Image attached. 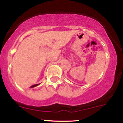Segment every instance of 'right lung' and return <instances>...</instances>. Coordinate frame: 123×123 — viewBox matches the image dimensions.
<instances>
[{"label":"right lung","instance_id":"1","mask_svg":"<svg viewBox=\"0 0 123 123\" xmlns=\"http://www.w3.org/2000/svg\"><path fill=\"white\" fill-rule=\"evenodd\" d=\"M38 84H37V85H33V86H31V87H34L37 86H38Z\"/></svg>","mask_w":123,"mask_h":123}]
</instances>
